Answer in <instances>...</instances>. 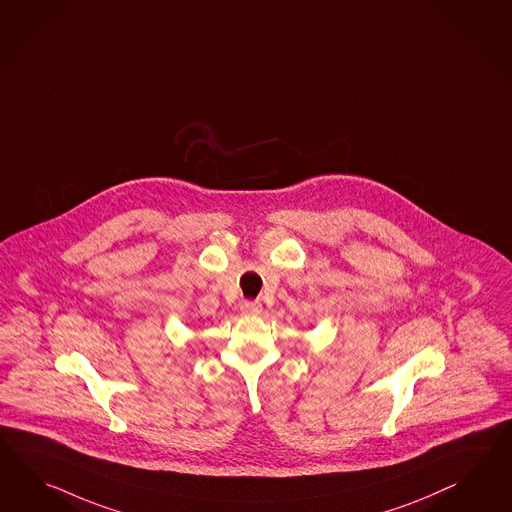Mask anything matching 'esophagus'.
Instances as JSON below:
<instances>
[{"label": "esophagus", "instance_id": "obj_1", "mask_svg": "<svg viewBox=\"0 0 512 512\" xmlns=\"http://www.w3.org/2000/svg\"><path fill=\"white\" fill-rule=\"evenodd\" d=\"M240 312L248 314V316H257V314L262 312V303L261 301H244L240 305Z\"/></svg>", "mask_w": 512, "mask_h": 512}]
</instances>
